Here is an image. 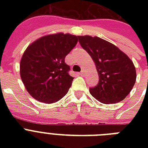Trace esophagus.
I'll return each instance as SVG.
<instances>
[{"label":"esophagus","instance_id":"obj_1","mask_svg":"<svg viewBox=\"0 0 148 148\" xmlns=\"http://www.w3.org/2000/svg\"><path fill=\"white\" fill-rule=\"evenodd\" d=\"M79 74H80V75H84V71H81L79 73Z\"/></svg>","mask_w":148,"mask_h":148}]
</instances>
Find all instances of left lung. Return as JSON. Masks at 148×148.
Returning <instances> with one entry per match:
<instances>
[{
    "mask_svg": "<svg viewBox=\"0 0 148 148\" xmlns=\"http://www.w3.org/2000/svg\"><path fill=\"white\" fill-rule=\"evenodd\" d=\"M79 43L95 63L98 84L90 88V95L103 103L123 101L136 81V70L127 56L111 43L98 37L78 36Z\"/></svg>",
    "mask_w": 148,
    "mask_h": 148,
    "instance_id": "obj_1",
    "label": "left lung"
}]
</instances>
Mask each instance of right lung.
Instances as JSON below:
<instances>
[{
	"mask_svg": "<svg viewBox=\"0 0 148 148\" xmlns=\"http://www.w3.org/2000/svg\"><path fill=\"white\" fill-rule=\"evenodd\" d=\"M70 34L44 36L30 45L20 64V74L27 92L37 101L57 102L67 95L74 77L65 57L77 43Z\"/></svg>",
	"mask_w": 148,
	"mask_h": 148,
	"instance_id": "1",
	"label": "right lung"
}]
</instances>
